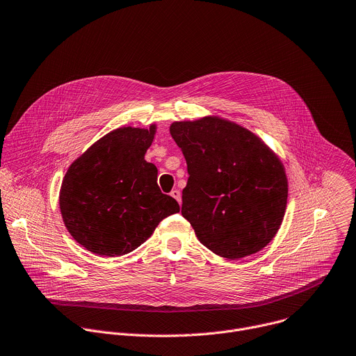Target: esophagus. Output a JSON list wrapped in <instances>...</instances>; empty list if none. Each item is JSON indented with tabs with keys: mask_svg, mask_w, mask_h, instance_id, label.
Instances as JSON below:
<instances>
[{
	"mask_svg": "<svg viewBox=\"0 0 356 356\" xmlns=\"http://www.w3.org/2000/svg\"><path fill=\"white\" fill-rule=\"evenodd\" d=\"M170 195H172V197L179 202V204H181V194H180V191H179V190H172Z\"/></svg>",
	"mask_w": 356,
	"mask_h": 356,
	"instance_id": "1",
	"label": "esophagus"
}]
</instances>
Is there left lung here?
Masks as SVG:
<instances>
[{
	"label": "left lung",
	"instance_id": "left-lung-1",
	"mask_svg": "<svg viewBox=\"0 0 356 356\" xmlns=\"http://www.w3.org/2000/svg\"><path fill=\"white\" fill-rule=\"evenodd\" d=\"M170 136L187 162L181 213L198 241L229 260L264 249L286 208L280 158L252 131L219 117L175 122Z\"/></svg>",
	"mask_w": 356,
	"mask_h": 356
}]
</instances>
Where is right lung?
Instances as JSON below:
<instances>
[{"mask_svg": "<svg viewBox=\"0 0 356 356\" xmlns=\"http://www.w3.org/2000/svg\"><path fill=\"white\" fill-rule=\"evenodd\" d=\"M156 126L122 127L102 137L68 168L60 209L72 238L97 256L140 248L166 216L180 211L161 191L158 169L145 161Z\"/></svg>", "mask_w": 356, "mask_h": 356, "instance_id": "obj_1", "label": "right lung"}]
</instances>
